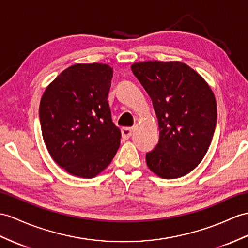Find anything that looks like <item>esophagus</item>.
I'll list each match as a JSON object with an SVG mask.
<instances>
[{
	"label": "esophagus",
	"instance_id": "34e87169",
	"mask_svg": "<svg viewBox=\"0 0 248 248\" xmlns=\"http://www.w3.org/2000/svg\"><path fill=\"white\" fill-rule=\"evenodd\" d=\"M134 134V128L132 127H123L122 128V137L124 139H128Z\"/></svg>",
	"mask_w": 248,
	"mask_h": 248
}]
</instances>
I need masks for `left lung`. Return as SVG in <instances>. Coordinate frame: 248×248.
<instances>
[{"label":"left lung","mask_w":248,"mask_h":248,"mask_svg":"<svg viewBox=\"0 0 248 248\" xmlns=\"http://www.w3.org/2000/svg\"><path fill=\"white\" fill-rule=\"evenodd\" d=\"M131 70L152 99L159 122V143L146 154L147 166L163 179L183 177L200 164L213 140V90L181 62L135 63Z\"/></svg>","instance_id":"obj_1"}]
</instances>
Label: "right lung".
Instances as JSON below:
<instances>
[{
  "label": "right lung",
  "instance_id": "right-lung-1",
  "mask_svg": "<svg viewBox=\"0 0 248 248\" xmlns=\"http://www.w3.org/2000/svg\"><path fill=\"white\" fill-rule=\"evenodd\" d=\"M113 70L76 64L63 70L42 96L39 117L46 147L72 176L92 179L110 164L120 146L107 101Z\"/></svg>",
  "mask_w": 248,
  "mask_h": 248
}]
</instances>
